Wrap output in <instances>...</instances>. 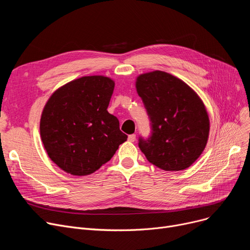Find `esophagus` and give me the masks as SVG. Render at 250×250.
Masks as SVG:
<instances>
[{
	"label": "esophagus",
	"mask_w": 250,
	"mask_h": 250,
	"mask_svg": "<svg viewBox=\"0 0 250 250\" xmlns=\"http://www.w3.org/2000/svg\"><path fill=\"white\" fill-rule=\"evenodd\" d=\"M127 139H128V141H129V142H135V141H136V135H135V134H133V135H129Z\"/></svg>",
	"instance_id": "1"
}]
</instances>
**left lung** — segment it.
I'll return each instance as SVG.
<instances>
[{
    "label": "left lung",
    "mask_w": 250,
    "mask_h": 250,
    "mask_svg": "<svg viewBox=\"0 0 250 250\" xmlns=\"http://www.w3.org/2000/svg\"><path fill=\"white\" fill-rule=\"evenodd\" d=\"M137 92L149 116L151 134L139 138L147 160L166 171L189 167L203 153L209 121L195 92L178 78L162 71L143 74Z\"/></svg>",
    "instance_id": "8db88e82"
}]
</instances>
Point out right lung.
I'll list each match as a JSON object with an SVG mask.
<instances>
[{"mask_svg":"<svg viewBox=\"0 0 250 250\" xmlns=\"http://www.w3.org/2000/svg\"><path fill=\"white\" fill-rule=\"evenodd\" d=\"M114 82L77 79L58 89L42 111L41 136L49 158L72 175H88L108 162L127 136L107 111Z\"/></svg>","mask_w":250,"mask_h":250,"instance_id":"1","label":"right lung"}]
</instances>
